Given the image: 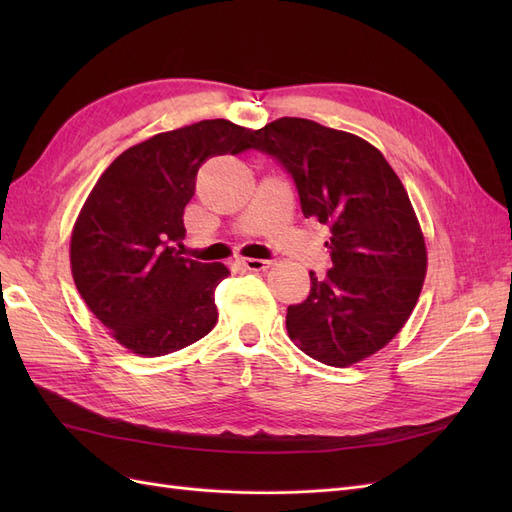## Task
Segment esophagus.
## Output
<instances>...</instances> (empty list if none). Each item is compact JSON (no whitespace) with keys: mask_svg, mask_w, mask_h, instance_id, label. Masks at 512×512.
Wrapping results in <instances>:
<instances>
[{"mask_svg":"<svg viewBox=\"0 0 512 512\" xmlns=\"http://www.w3.org/2000/svg\"><path fill=\"white\" fill-rule=\"evenodd\" d=\"M239 265H241V267H245L247 271H267V269L273 265V260H260V258H241V260H239Z\"/></svg>","mask_w":512,"mask_h":512,"instance_id":"esophagus-1","label":"esophagus"}]
</instances>
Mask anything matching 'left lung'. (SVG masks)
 Listing matches in <instances>:
<instances>
[{"label":"left lung","mask_w":512,"mask_h":512,"mask_svg":"<svg viewBox=\"0 0 512 512\" xmlns=\"http://www.w3.org/2000/svg\"><path fill=\"white\" fill-rule=\"evenodd\" d=\"M250 149L280 164L305 218L331 230L333 267L309 273L307 299L288 307L290 339L333 367L378 352L410 318L427 271L423 232L395 170L363 138L299 117L254 130Z\"/></svg>","instance_id":"1"}]
</instances>
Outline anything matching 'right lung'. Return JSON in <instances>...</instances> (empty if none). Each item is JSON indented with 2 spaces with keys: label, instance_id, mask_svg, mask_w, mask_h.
<instances>
[{
  "label": "right lung",
  "instance_id": "add662e5",
  "mask_svg": "<svg viewBox=\"0 0 512 512\" xmlns=\"http://www.w3.org/2000/svg\"><path fill=\"white\" fill-rule=\"evenodd\" d=\"M252 130L205 119L126 149L91 190L72 230L74 284L121 346L164 356L205 337L218 322L222 262L183 258V209L211 156L250 149Z\"/></svg>",
  "mask_w": 512,
  "mask_h": 512
}]
</instances>
